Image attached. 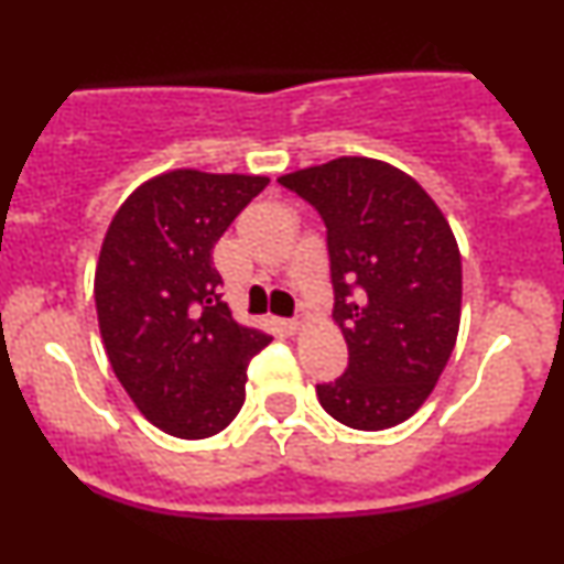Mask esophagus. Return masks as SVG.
<instances>
[{
    "label": "esophagus",
    "mask_w": 564,
    "mask_h": 564,
    "mask_svg": "<svg viewBox=\"0 0 564 564\" xmlns=\"http://www.w3.org/2000/svg\"><path fill=\"white\" fill-rule=\"evenodd\" d=\"M278 326H281L286 334H296L302 328V321H296V318L294 321H278Z\"/></svg>",
    "instance_id": "esophagus-1"
}]
</instances>
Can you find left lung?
Wrapping results in <instances>:
<instances>
[{
	"instance_id": "left-lung-1",
	"label": "left lung",
	"mask_w": 564,
	"mask_h": 564,
	"mask_svg": "<svg viewBox=\"0 0 564 564\" xmlns=\"http://www.w3.org/2000/svg\"><path fill=\"white\" fill-rule=\"evenodd\" d=\"M278 183L326 223L349 364L318 384L321 405L352 430L405 422L435 390L462 321V254L448 219L411 174L379 159L341 156Z\"/></svg>"
}]
</instances>
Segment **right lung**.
Segmentation results:
<instances>
[{"instance_id": "obj_1", "label": "right lung", "mask_w": 564, "mask_h": 564, "mask_svg": "<svg viewBox=\"0 0 564 564\" xmlns=\"http://www.w3.org/2000/svg\"><path fill=\"white\" fill-rule=\"evenodd\" d=\"M270 177L172 170L119 206L100 246L102 345L138 411L183 440L217 435L241 411L246 366L273 341L219 296L212 249Z\"/></svg>"}]
</instances>
